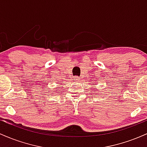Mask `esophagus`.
<instances>
[{
  "mask_svg": "<svg viewBox=\"0 0 147 147\" xmlns=\"http://www.w3.org/2000/svg\"><path fill=\"white\" fill-rule=\"evenodd\" d=\"M80 79L79 77H74V80L75 81V82H79V80Z\"/></svg>",
  "mask_w": 147,
  "mask_h": 147,
  "instance_id": "34e87169",
  "label": "esophagus"
}]
</instances>
